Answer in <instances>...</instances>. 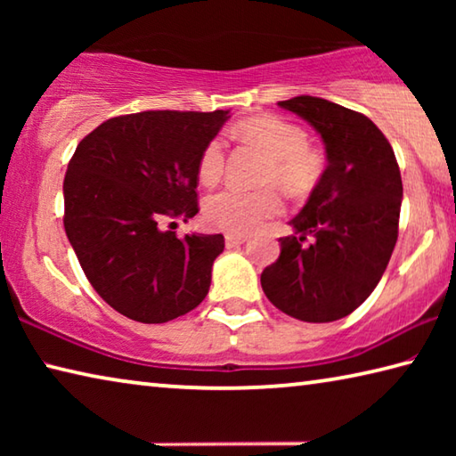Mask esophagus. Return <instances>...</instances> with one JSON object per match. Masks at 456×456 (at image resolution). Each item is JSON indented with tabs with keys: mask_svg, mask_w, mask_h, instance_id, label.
Returning a JSON list of instances; mask_svg holds the SVG:
<instances>
[{
	"mask_svg": "<svg viewBox=\"0 0 456 456\" xmlns=\"http://www.w3.org/2000/svg\"><path fill=\"white\" fill-rule=\"evenodd\" d=\"M247 241V235H237V233H227L225 235V245L227 247H239Z\"/></svg>",
	"mask_w": 456,
	"mask_h": 456,
	"instance_id": "obj_1",
	"label": "esophagus"
}]
</instances>
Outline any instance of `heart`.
Wrapping results in <instances>:
<instances>
[{
	"instance_id": "heart-1",
	"label": "heart",
	"mask_w": 456,
	"mask_h": 456,
	"mask_svg": "<svg viewBox=\"0 0 456 456\" xmlns=\"http://www.w3.org/2000/svg\"><path fill=\"white\" fill-rule=\"evenodd\" d=\"M239 130L256 141L272 157L265 179L275 181L291 192L310 191L323 171L320 151L307 144V136L293 122L264 114L239 125ZM199 179L215 184L225 171V138L215 134L203 144L197 163ZM281 211V199L273 189L247 191L227 187L215 192L205 203V221L219 231L245 235L264 225V221Z\"/></svg>"
}]
</instances>
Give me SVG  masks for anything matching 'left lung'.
Segmentation results:
<instances>
[{
	"label": "left lung",
	"instance_id": "obj_1",
	"mask_svg": "<svg viewBox=\"0 0 456 456\" xmlns=\"http://www.w3.org/2000/svg\"><path fill=\"white\" fill-rule=\"evenodd\" d=\"M277 104L315 128L328 167L289 221L293 235L280 239L281 253L261 273V288L291 318L336 322L366 302L395 251L400 168L390 142L364 114L315 96Z\"/></svg>",
	"mask_w": 456,
	"mask_h": 456
}]
</instances>
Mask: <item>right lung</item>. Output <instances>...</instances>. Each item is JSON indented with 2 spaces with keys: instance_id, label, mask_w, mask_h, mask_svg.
I'll return each mask as SVG.
<instances>
[{
  "instance_id": "add662e5",
  "label": "right lung",
  "mask_w": 456,
  "mask_h": 456,
  "mask_svg": "<svg viewBox=\"0 0 456 456\" xmlns=\"http://www.w3.org/2000/svg\"><path fill=\"white\" fill-rule=\"evenodd\" d=\"M227 118L229 110L126 114L76 146L64 179L68 241L98 296L130 320L171 322L209 293L225 239H179L163 223L199 213V154Z\"/></svg>"
}]
</instances>
